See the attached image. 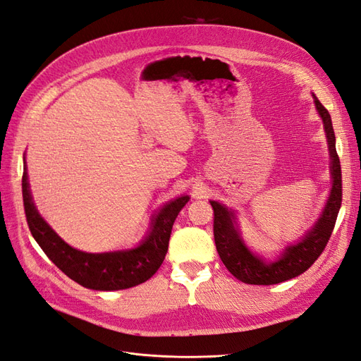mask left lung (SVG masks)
Instances as JSON below:
<instances>
[{"label": "left lung", "instance_id": "obj_1", "mask_svg": "<svg viewBox=\"0 0 361 361\" xmlns=\"http://www.w3.org/2000/svg\"><path fill=\"white\" fill-rule=\"evenodd\" d=\"M313 97L316 110L322 117L326 141H329L333 187L321 216L310 231H307L297 244L286 247L277 260L265 262L251 253L244 244L241 235H239L235 212L228 211L226 206L218 202L211 200L214 209V239L218 255L226 268L231 271V274L248 285H277V283L298 277L321 256L333 233L337 214L342 204V170L336 152V137L330 113L318 101V97Z\"/></svg>", "mask_w": 361, "mask_h": 361}]
</instances>
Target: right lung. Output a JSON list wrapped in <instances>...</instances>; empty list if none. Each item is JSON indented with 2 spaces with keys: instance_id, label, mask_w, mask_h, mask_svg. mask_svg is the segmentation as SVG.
Masks as SVG:
<instances>
[{
  "instance_id": "obj_1",
  "label": "right lung",
  "mask_w": 361,
  "mask_h": 361,
  "mask_svg": "<svg viewBox=\"0 0 361 361\" xmlns=\"http://www.w3.org/2000/svg\"><path fill=\"white\" fill-rule=\"evenodd\" d=\"M23 197L30 232L40 248L69 279L94 290L128 289L154 276L166 259L173 223L190 200L188 195H182L164 204L138 247L110 253H84L64 243L37 212L30 192L25 159Z\"/></svg>"
}]
</instances>
